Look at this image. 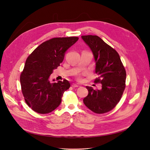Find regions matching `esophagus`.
I'll list each match as a JSON object with an SVG mask.
<instances>
[{"label": "esophagus", "mask_w": 150, "mask_h": 150, "mask_svg": "<svg viewBox=\"0 0 150 150\" xmlns=\"http://www.w3.org/2000/svg\"><path fill=\"white\" fill-rule=\"evenodd\" d=\"M72 87H73V88H77V87H78L79 85L77 84H75V83H72Z\"/></svg>", "instance_id": "34e87169"}]
</instances>
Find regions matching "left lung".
Wrapping results in <instances>:
<instances>
[{
	"label": "left lung",
	"instance_id": "1",
	"mask_svg": "<svg viewBox=\"0 0 150 150\" xmlns=\"http://www.w3.org/2000/svg\"><path fill=\"white\" fill-rule=\"evenodd\" d=\"M81 38L93 54L98 78L94 83H101V89L94 90L86 86L88 96L84 104L98 114L111 111L118 103L125 88L126 73L116 50L97 35H82Z\"/></svg>",
	"mask_w": 150,
	"mask_h": 150
}]
</instances>
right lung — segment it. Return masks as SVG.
Instances as JSON below:
<instances>
[{
  "mask_svg": "<svg viewBox=\"0 0 150 150\" xmlns=\"http://www.w3.org/2000/svg\"><path fill=\"white\" fill-rule=\"evenodd\" d=\"M79 39L77 37L56 38L42 43L25 61L20 81L25 103L32 110L46 114L60 105L65 91L70 87L66 79L50 80L54 69L60 66L67 50Z\"/></svg>",
  "mask_w": 150,
  "mask_h": 150,
  "instance_id": "right-lung-1",
  "label": "right lung"
}]
</instances>
